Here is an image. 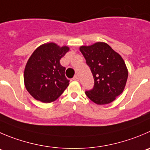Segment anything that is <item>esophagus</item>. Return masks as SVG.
<instances>
[{"label": "esophagus", "instance_id": "34e87169", "mask_svg": "<svg viewBox=\"0 0 150 150\" xmlns=\"http://www.w3.org/2000/svg\"><path fill=\"white\" fill-rule=\"evenodd\" d=\"M73 80L74 81H78L79 80V77H78V76H74V78H73Z\"/></svg>", "mask_w": 150, "mask_h": 150}]
</instances>
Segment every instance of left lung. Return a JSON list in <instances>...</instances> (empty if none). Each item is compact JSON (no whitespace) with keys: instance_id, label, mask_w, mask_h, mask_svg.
<instances>
[{"instance_id":"8db88e82","label":"left lung","mask_w":150,"mask_h":150,"mask_svg":"<svg viewBox=\"0 0 150 150\" xmlns=\"http://www.w3.org/2000/svg\"><path fill=\"white\" fill-rule=\"evenodd\" d=\"M90 67L94 79V86L85 91L94 103L106 105L113 102L123 92L128 77V71L122 57L105 42L79 48Z\"/></svg>"}]
</instances>
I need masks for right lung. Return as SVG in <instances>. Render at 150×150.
<instances>
[{"label":"right lung","instance_id":"add662e5","mask_svg":"<svg viewBox=\"0 0 150 150\" xmlns=\"http://www.w3.org/2000/svg\"><path fill=\"white\" fill-rule=\"evenodd\" d=\"M68 51V46L49 42L38 47L30 57L24 71V83L35 99L44 103L52 102L68 86L65 68L59 62Z\"/></svg>","mask_w":150,"mask_h":150}]
</instances>
